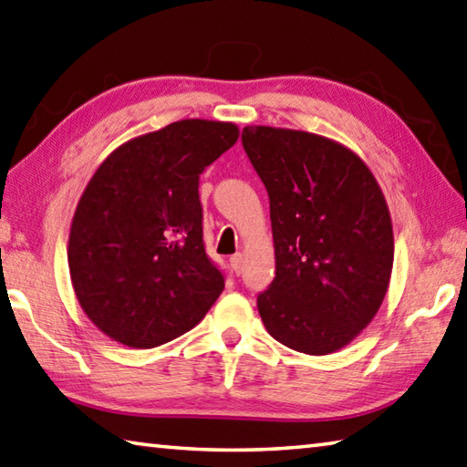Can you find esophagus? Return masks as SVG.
<instances>
[{"label": "esophagus", "instance_id": "1", "mask_svg": "<svg viewBox=\"0 0 467 467\" xmlns=\"http://www.w3.org/2000/svg\"><path fill=\"white\" fill-rule=\"evenodd\" d=\"M230 266H232V270L235 272L237 276L242 275V268H244V258H242V254H234V256L230 258Z\"/></svg>", "mask_w": 467, "mask_h": 467}]
</instances>
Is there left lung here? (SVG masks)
I'll return each instance as SVG.
<instances>
[{
	"label": "left lung",
	"mask_w": 467,
	"mask_h": 467,
	"mask_svg": "<svg viewBox=\"0 0 467 467\" xmlns=\"http://www.w3.org/2000/svg\"><path fill=\"white\" fill-rule=\"evenodd\" d=\"M242 144L268 191L276 276L258 295L272 337L309 356L337 351L380 309L394 237L362 158L309 131L248 126Z\"/></svg>",
	"instance_id": "1"
}]
</instances>
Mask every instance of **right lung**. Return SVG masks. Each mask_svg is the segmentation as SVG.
I'll return each instance as SVG.
<instances>
[{
	"label": "right lung",
	"mask_w": 467,
	"mask_h": 467,
	"mask_svg": "<svg viewBox=\"0 0 467 467\" xmlns=\"http://www.w3.org/2000/svg\"><path fill=\"white\" fill-rule=\"evenodd\" d=\"M230 121L182 119L130 140L95 171L68 237L85 315L130 348H156L203 319L225 286L205 252L199 177L237 142Z\"/></svg>",
	"instance_id": "obj_1"
}]
</instances>
